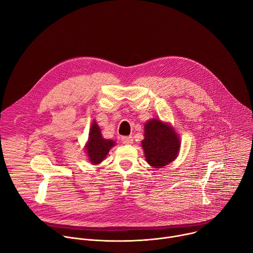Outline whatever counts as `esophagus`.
I'll list each match as a JSON object with an SVG mask.
<instances>
[{
  "instance_id": "1",
  "label": "esophagus",
  "mask_w": 253,
  "mask_h": 253,
  "mask_svg": "<svg viewBox=\"0 0 253 253\" xmlns=\"http://www.w3.org/2000/svg\"><path fill=\"white\" fill-rule=\"evenodd\" d=\"M121 141H122V143L127 144V145H129V144L133 143V139H132L131 136H122L121 137Z\"/></svg>"
}]
</instances>
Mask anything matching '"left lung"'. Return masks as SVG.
<instances>
[{"instance_id": "left-lung-1", "label": "left lung", "mask_w": 253, "mask_h": 253, "mask_svg": "<svg viewBox=\"0 0 253 253\" xmlns=\"http://www.w3.org/2000/svg\"><path fill=\"white\" fill-rule=\"evenodd\" d=\"M142 148L146 161L154 168H162L177 157L180 141L177 133L167 123L152 119L144 126Z\"/></svg>"}]
</instances>
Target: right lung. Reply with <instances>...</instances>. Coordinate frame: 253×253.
Returning a JSON list of instances; mask_svg holds the SVG:
<instances>
[{
	"instance_id": "1",
	"label": "right lung",
	"mask_w": 253,
	"mask_h": 253,
	"mask_svg": "<svg viewBox=\"0 0 253 253\" xmlns=\"http://www.w3.org/2000/svg\"><path fill=\"white\" fill-rule=\"evenodd\" d=\"M113 146H115V142L110 139H104L102 137L100 127L94 121L91 125L89 139L85 146L89 161L92 164L101 163Z\"/></svg>"
}]
</instances>
